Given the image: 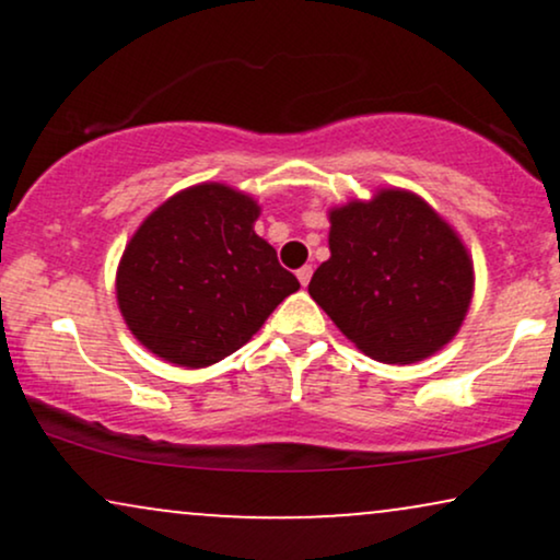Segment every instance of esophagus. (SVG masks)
Listing matches in <instances>:
<instances>
[{
	"label": "esophagus",
	"instance_id": "esophagus-1",
	"mask_svg": "<svg viewBox=\"0 0 560 560\" xmlns=\"http://www.w3.org/2000/svg\"><path fill=\"white\" fill-rule=\"evenodd\" d=\"M311 276H313V268H311V266H302L300 271H298V279H300V284H302V287H307V284H311Z\"/></svg>",
	"mask_w": 560,
	"mask_h": 560
}]
</instances>
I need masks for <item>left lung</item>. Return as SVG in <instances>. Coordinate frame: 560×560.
<instances>
[{"label": "left lung", "mask_w": 560, "mask_h": 560, "mask_svg": "<svg viewBox=\"0 0 560 560\" xmlns=\"http://www.w3.org/2000/svg\"><path fill=\"white\" fill-rule=\"evenodd\" d=\"M331 258L311 298L350 342L382 363L432 355L464 324L474 266L455 231L410 191L331 210Z\"/></svg>", "instance_id": "obj_1"}]
</instances>
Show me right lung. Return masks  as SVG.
Instances as JSON below:
<instances>
[{"instance_id":"obj_1","label":"right lung","mask_w":560,"mask_h":560,"mask_svg":"<svg viewBox=\"0 0 560 560\" xmlns=\"http://www.w3.org/2000/svg\"><path fill=\"white\" fill-rule=\"evenodd\" d=\"M255 199L223 184L178 191L141 223L118 266L128 329L163 361L205 369L236 352L300 281L255 234Z\"/></svg>"}]
</instances>
